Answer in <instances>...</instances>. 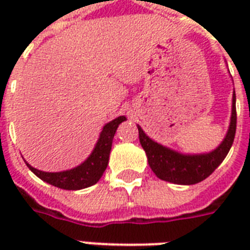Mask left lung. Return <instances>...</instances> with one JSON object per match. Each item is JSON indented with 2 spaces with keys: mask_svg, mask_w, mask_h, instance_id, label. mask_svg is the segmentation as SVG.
<instances>
[{
  "mask_svg": "<svg viewBox=\"0 0 250 250\" xmlns=\"http://www.w3.org/2000/svg\"><path fill=\"white\" fill-rule=\"evenodd\" d=\"M137 128L140 144L146 153L149 166L157 175V178L183 186L196 184L213 174L214 170L223 162L232 146L236 133V96L233 93L232 113L227 135L222 144L210 153L182 154L153 141L150 137L146 136L140 125H137Z\"/></svg>",
  "mask_w": 250,
  "mask_h": 250,
  "instance_id": "obj_1",
  "label": "left lung"
}]
</instances>
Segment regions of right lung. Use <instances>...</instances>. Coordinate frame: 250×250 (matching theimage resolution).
Wrapping results in <instances>:
<instances>
[{
    "mask_svg": "<svg viewBox=\"0 0 250 250\" xmlns=\"http://www.w3.org/2000/svg\"><path fill=\"white\" fill-rule=\"evenodd\" d=\"M125 121V117H118L104 125L93 152L90 153V156L84 161L83 164L78 167H74L71 170L61 171V172H45V171L37 170L27 162L25 165L41 180L54 187H58L61 189L78 190L88 188V187L96 184L101 179L102 174L105 172L107 164H109L110 150H111L115 131H117L118 125Z\"/></svg>",
    "mask_w": 250,
    "mask_h": 250,
    "instance_id": "right-lung-1",
    "label": "right lung"
}]
</instances>
